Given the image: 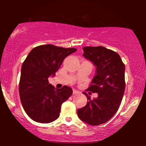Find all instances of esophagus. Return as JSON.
<instances>
[{"label": "esophagus", "mask_w": 146, "mask_h": 146, "mask_svg": "<svg viewBox=\"0 0 146 146\" xmlns=\"http://www.w3.org/2000/svg\"><path fill=\"white\" fill-rule=\"evenodd\" d=\"M73 95H78V94H80V92L78 91V90H75V89H73Z\"/></svg>", "instance_id": "34e87169"}]
</instances>
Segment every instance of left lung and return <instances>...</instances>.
<instances>
[{
  "label": "left lung",
  "mask_w": 146,
  "mask_h": 146,
  "mask_svg": "<svg viewBox=\"0 0 146 146\" xmlns=\"http://www.w3.org/2000/svg\"><path fill=\"white\" fill-rule=\"evenodd\" d=\"M83 56L96 66V74L88 90L98 97L78 110L82 121L91 125L104 123L113 117L121 105L125 90V65L116 52L104 46H84ZM90 94V93H89Z\"/></svg>",
  "instance_id": "8db88e82"
}]
</instances>
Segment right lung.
Here are the masks:
<instances>
[{
    "label": "right lung",
    "mask_w": 146,
    "mask_h": 146,
    "mask_svg": "<svg viewBox=\"0 0 146 146\" xmlns=\"http://www.w3.org/2000/svg\"><path fill=\"white\" fill-rule=\"evenodd\" d=\"M76 51L75 48L40 45L33 48L23 63L20 98L25 113L33 121L47 123L59 117L62 104L73 90L67 86L55 88L48 78L54 76L64 58Z\"/></svg>",
    "instance_id": "obj_1"
}]
</instances>
